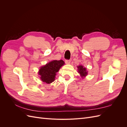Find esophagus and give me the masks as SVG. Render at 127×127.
<instances>
[{"mask_svg":"<svg viewBox=\"0 0 127 127\" xmlns=\"http://www.w3.org/2000/svg\"><path fill=\"white\" fill-rule=\"evenodd\" d=\"M70 60H65V63H66V64H69L70 63Z\"/></svg>","mask_w":127,"mask_h":127,"instance_id":"esophagus-1","label":"esophagus"}]
</instances>
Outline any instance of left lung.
I'll list each match as a JSON object with an SVG mask.
<instances>
[{
	"label": "left lung",
	"instance_id": "1",
	"mask_svg": "<svg viewBox=\"0 0 127 127\" xmlns=\"http://www.w3.org/2000/svg\"><path fill=\"white\" fill-rule=\"evenodd\" d=\"M77 68L78 69V72L79 73L80 75H81L82 77L87 75V72L86 71V69L85 68H84L83 66H79L77 67Z\"/></svg>",
	"mask_w": 127,
	"mask_h": 127
}]
</instances>
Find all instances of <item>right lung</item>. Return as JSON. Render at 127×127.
<instances>
[{"mask_svg": "<svg viewBox=\"0 0 127 127\" xmlns=\"http://www.w3.org/2000/svg\"><path fill=\"white\" fill-rule=\"evenodd\" d=\"M64 64V61L62 60H53L42 67L39 70V74L42 82L50 84L54 81L56 73Z\"/></svg>", "mask_w": 127, "mask_h": 127, "instance_id": "obj_1", "label": "right lung"}]
</instances>
